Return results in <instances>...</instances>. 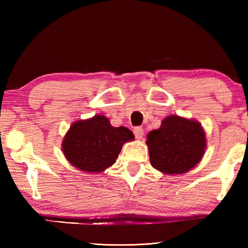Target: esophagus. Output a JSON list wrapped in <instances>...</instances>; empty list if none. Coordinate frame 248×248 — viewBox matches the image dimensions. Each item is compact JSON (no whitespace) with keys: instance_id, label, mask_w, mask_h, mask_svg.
<instances>
[{"instance_id":"obj_1","label":"esophagus","mask_w":248,"mask_h":248,"mask_svg":"<svg viewBox=\"0 0 248 248\" xmlns=\"http://www.w3.org/2000/svg\"><path fill=\"white\" fill-rule=\"evenodd\" d=\"M133 133L134 136H136L137 139H142V137H143V129H142L141 127H136L133 129Z\"/></svg>"}]
</instances>
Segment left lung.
I'll return each instance as SVG.
<instances>
[{"mask_svg": "<svg viewBox=\"0 0 248 248\" xmlns=\"http://www.w3.org/2000/svg\"><path fill=\"white\" fill-rule=\"evenodd\" d=\"M151 164L164 174H184L201 161L207 141L204 130L196 120L177 115L166 117L161 127L148 134Z\"/></svg>", "mask_w": 248, "mask_h": 248, "instance_id": "obj_1", "label": "left lung"}]
</instances>
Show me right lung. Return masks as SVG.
I'll use <instances>...</instances> for the list:
<instances>
[{"mask_svg": "<svg viewBox=\"0 0 248 248\" xmlns=\"http://www.w3.org/2000/svg\"><path fill=\"white\" fill-rule=\"evenodd\" d=\"M133 133L125 127H112L105 116L72 124L62 142V152L71 165L86 173H100L118 157Z\"/></svg>", "mask_w": 248, "mask_h": 248, "instance_id": "obj_1", "label": "right lung"}]
</instances>
